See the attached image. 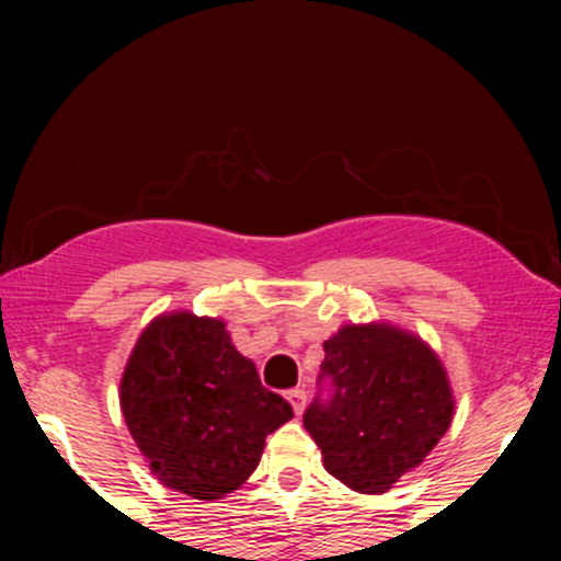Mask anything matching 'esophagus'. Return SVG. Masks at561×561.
<instances>
[{
	"label": "esophagus",
	"mask_w": 561,
	"mask_h": 561,
	"mask_svg": "<svg viewBox=\"0 0 561 561\" xmlns=\"http://www.w3.org/2000/svg\"><path fill=\"white\" fill-rule=\"evenodd\" d=\"M286 398H288V403L294 405V413H301L304 411V405H306V390L304 388L288 390Z\"/></svg>",
	"instance_id": "esophagus-1"
}]
</instances>
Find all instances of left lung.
<instances>
[{
    "label": "left lung",
    "mask_w": 561,
    "mask_h": 561,
    "mask_svg": "<svg viewBox=\"0 0 561 561\" xmlns=\"http://www.w3.org/2000/svg\"><path fill=\"white\" fill-rule=\"evenodd\" d=\"M319 386L304 426L327 472L357 493H386L424 462L455 413L439 357L390 324H350L327 340Z\"/></svg>",
    "instance_id": "8db88e82"
}]
</instances>
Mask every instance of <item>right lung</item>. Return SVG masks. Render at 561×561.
I'll use <instances>...</instances> for the list:
<instances>
[{
	"mask_svg": "<svg viewBox=\"0 0 561 561\" xmlns=\"http://www.w3.org/2000/svg\"><path fill=\"white\" fill-rule=\"evenodd\" d=\"M119 403L150 470L196 501H219L255 472L265 436L294 419L263 388L225 321L188 311L152 319L127 359Z\"/></svg>",
	"mask_w": 561,
	"mask_h": 561,
	"instance_id": "1",
	"label": "right lung"
}]
</instances>
